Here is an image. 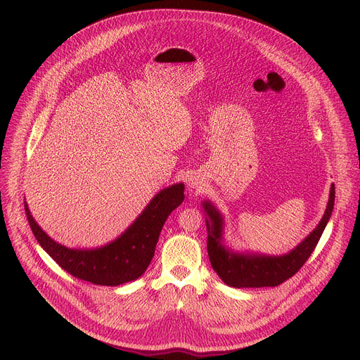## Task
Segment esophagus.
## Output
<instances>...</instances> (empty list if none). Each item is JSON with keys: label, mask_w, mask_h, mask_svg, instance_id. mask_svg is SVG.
Here are the masks:
<instances>
[{"label": "esophagus", "mask_w": 360, "mask_h": 360, "mask_svg": "<svg viewBox=\"0 0 360 360\" xmlns=\"http://www.w3.org/2000/svg\"><path fill=\"white\" fill-rule=\"evenodd\" d=\"M189 188H191V191L193 189V191H198L199 188H200V182H198V179H195V178H191L189 179Z\"/></svg>", "instance_id": "esophagus-1"}]
</instances>
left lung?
<instances>
[{
  "label": "left lung",
  "instance_id": "obj_1",
  "mask_svg": "<svg viewBox=\"0 0 360 360\" xmlns=\"http://www.w3.org/2000/svg\"><path fill=\"white\" fill-rule=\"evenodd\" d=\"M335 184L330 185L325 214L315 229L283 255L232 249L225 240V217L210 200H202L208 231V255L214 271L231 288L278 286L292 278L316 248L333 211Z\"/></svg>",
  "mask_w": 360,
  "mask_h": 360
}]
</instances>
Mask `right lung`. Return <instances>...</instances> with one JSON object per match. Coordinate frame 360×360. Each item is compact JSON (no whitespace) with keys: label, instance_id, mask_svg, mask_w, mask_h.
I'll list each match as a JSON object with an SVG mask.
<instances>
[{"label":"right lung","instance_id":"add662e5","mask_svg":"<svg viewBox=\"0 0 360 360\" xmlns=\"http://www.w3.org/2000/svg\"><path fill=\"white\" fill-rule=\"evenodd\" d=\"M184 189V182L161 189L120 236L96 248H68L54 240L37 224L27 202L24 207L38 243L64 271L95 285L118 286L143 275L167 218L185 198Z\"/></svg>","mask_w":360,"mask_h":360}]
</instances>
